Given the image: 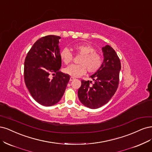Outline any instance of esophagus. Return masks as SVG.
<instances>
[{
    "instance_id": "obj_1",
    "label": "esophagus",
    "mask_w": 152,
    "mask_h": 152,
    "mask_svg": "<svg viewBox=\"0 0 152 152\" xmlns=\"http://www.w3.org/2000/svg\"><path fill=\"white\" fill-rule=\"evenodd\" d=\"M75 80V77H72V76H71V77H70V81H72V80Z\"/></svg>"
}]
</instances>
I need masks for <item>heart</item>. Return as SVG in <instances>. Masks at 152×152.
I'll return each mask as SVG.
<instances>
[{
    "label": "heart",
    "instance_id": "b5f03b06",
    "mask_svg": "<svg viewBox=\"0 0 152 152\" xmlns=\"http://www.w3.org/2000/svg\"><path fill=\"white\" fill-rule=\"evenodd\" d=\"M73 50L77 55H81L79 61L80 64H72L65 68L66 74L73 77H80L88 71L94 73L99 71L102 65L103 60L99 53L95 52V48L89 44H76L73 46ZM60 58L66 65L69 64L73 61V54L67 48L61 51Z\"/></svg>",
    "mask_w": 152,
    "mask_h": 152
}]
</instances>
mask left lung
Segmentation results:
<instances>
[{
  "mask_svg": "<svg viewBox=\"0 0 152 152\" xmlns=\"http://www.w3.org/2000/svg\"><path fill=\"white\" fill-rule=\"evenodd\" d=\"M104 60L100 69L91 76L95 81L81 80L78 98L90 109H97L107 104L118 88L121 61L115 51L109 45L102 48Z\"/></svg>",
  "mask_w": 152,
  "mask_h": 152,
  "instance_id": "8db88e82",
  "label": "left lung"
}]
</instances>
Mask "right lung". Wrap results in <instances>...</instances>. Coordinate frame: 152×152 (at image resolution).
<instances>
[{
    "label": "right lung",
    "mask_w": 152,
    "mask_h": 152,
    "mask_svg": "<svg viewBox=\"0 0 152 152\" xmlns=\"http://www.w3.org/2000/svg\"><path fill=\"white\" fill-rule=\"evenodd\" d=\"M60 38L47 35L38 39L24 61L26 86L33 99L43 106H52L60 101L70 79L69 75L58 71L61 67Z\"/></svg>",
    "instance_id": "1"
}]
</instances>
